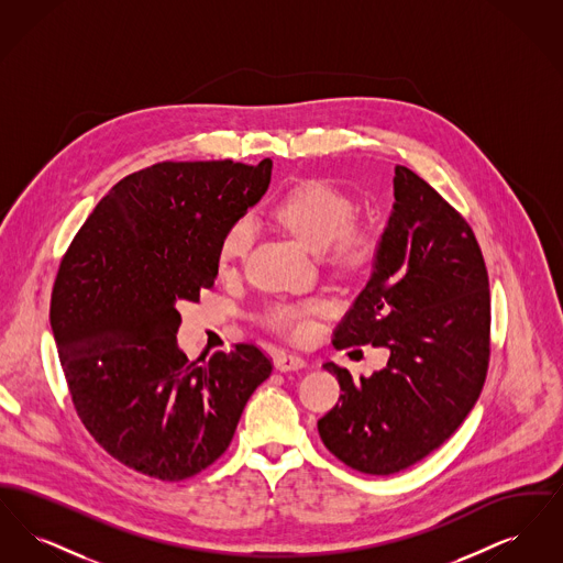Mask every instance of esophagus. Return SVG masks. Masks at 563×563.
Listing matches in <instances>:
<instances>
[{
	"label": "esophagus",
	"instance_id": "obj_1",
	"mask_svg": "<svg viewBox=\"0 0 563 563\" xmlns=\"http://www.w3.org/2000/svg\"><path fill=\"white\" fill-rule=\"evenodd\" d=\"M274 365L278 372H297V369H303L308 363L297 352H278L274 356Z\"/></svg>",
	"mask_w": 563,
	"mask_h": 563
}]
</instances>
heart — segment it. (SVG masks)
<instances>
[{"instance_id":"heart-1","label":"heart","mask_w":563,"mask_h":563,"mask_svg":"<svg viewBox=\"0 0 563 563\" xmlns=\"http://www.w3.org/2000/svg\"><path fill=\"white\" fill-rule=\"evenodd\" d=\"M356 205L349 194L322 184L308 181L291 189L274 207L272 217L299 241L322 251L340 266L358 268L375 255L377 234L374 228L356 221ZM253 242L251 219H236L219 242V268H232L249 253ZM324 308L321 297L283 299L266 310V321L294 335L306 338L312 331V317Z\"/></svg>"}]
</instances>
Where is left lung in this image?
Returning <instances> with one entry per match:
<instances>
[{
  "label": "left lung",
  "instance_id": "left-lung-1",
  "mask_svg": "<svg viewBox=\"0 0 563 563\" xmlns=\"http://www.w3.org/2000/svg\"><path fill=\"white\" fill-rule=\"evenodd\" d=\"M374 272L338 324L333 346H384L388 365L352 377L319 420L324 448L350 468L393 475L443 445L482 395L489 363V280L466 219L407 166Z\"/></svg>",
  "mask_w": 563,
  "mask_h": 563
}]
</instances>
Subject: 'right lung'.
<instances>
[{
  "label": "right lung",
  "instance_id": "1",
  "mask_svg": "<svg viewBox=\"0 0 563 563\" xmlns=\"http://www.w3.org/2000/svg\"><path fill=\"white\" fill-rule=\"evenodd\" d=\"M269 175V158L147 166L109 189L60 262L51 324L74 407L109 455L147 477L211 466L272 374L253 344L202 365L177 346V303L213 287L219 242Z\"/></svg>",
  "mask_w": 563,
  "mask_h": 563
}]
</instances>
